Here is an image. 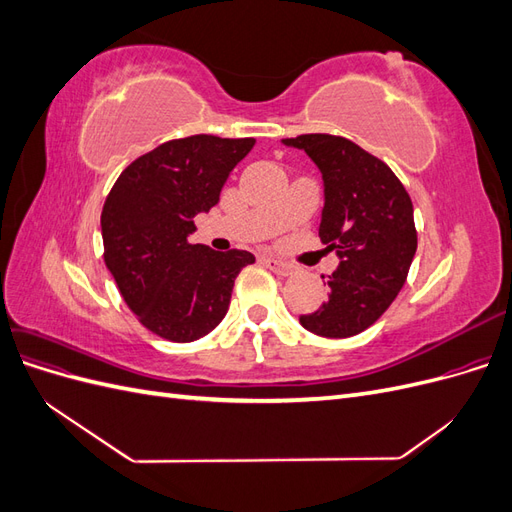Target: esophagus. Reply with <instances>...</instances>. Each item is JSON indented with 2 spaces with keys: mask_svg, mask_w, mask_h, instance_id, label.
I'll list each match as a JSON object with an SVG mask.
<instances>
[{
  "mask_svg": "<svg viewBox=\"0 0 512 512\" xmlns=\"http://www.w3.org/2000/svg\"><path fill=\"white\" fill-rule=\"evenodd\" d=\"M265 262H267V267L273 271V273H277V275H292V271H294V267L290 265V262H284V260H277V258H271V256H267L265 258Z\"/></svg>",
  "mask_w": 512,
  "mask_h": 512,
  "instance_id": "esophagus-1",
  "label": "esophagus"
}]
</instances>
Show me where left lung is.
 Listing matches in <instances>:
<instances>
[{
  "label": "left lung",
  "instance_id": "1",
  "mask_svg": "<svg viewBox=\"0 0 512 512\" xmlns=\"http://www.w3.org/2000/svg\"><path fill=\"white\" fill-rule=\"evenodd\" d=\"M284 145L303 149L320 168L324 209L320 239L335 250L329 299L301 324L320 337H352L391 307L416 252L410 194L380 158L344 136L301 134Z\"/></svg>",
  "mask_w": 512,
  "mask_h": 512
}]
</instances>
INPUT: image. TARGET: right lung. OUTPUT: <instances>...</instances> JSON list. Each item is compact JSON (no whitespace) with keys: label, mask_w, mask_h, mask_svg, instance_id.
I'll list each match as a JSON object with an SVG mask.
<instances>
[{"label":"right lung","mask_w":512,"mask_h":512,"mask_svg":"<svg viewBox=\"0 0 512 512\" xmlns=\"http://www.w3.org/2000/svg\"><path fill=\"white\" fill-rule=\"evenodd\" d=\"M254 138L194 134L136 158L102 207L104 262L145 329L168 342H194L228 312L232 286L256 260L245 250L190 243L200 211L218 205Z\"/></svg>","instance_id":"1"}]
</instances>
